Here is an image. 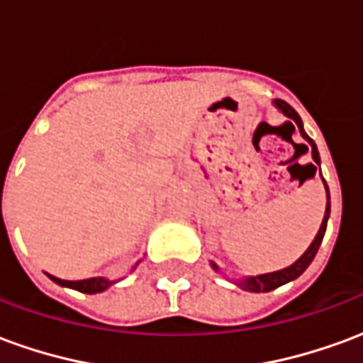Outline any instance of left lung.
<instances>
[{
	"label": "left lung",
	"instance_id": "left-lung-1",
	"mask_svg": "<svg viewBox=\"0 0 363 363\" xmlns=\"http://www.w3.org/2000/svg\"><path fill=\"white\" fill-rule=\"evenodd\" d=\"M274 106L278 108V111L284 114V116H288L291 122H296V126L299 128V134L303 135V140H307V143L311 145V155H313V161H315V165L313 163H309V169L313 171V174L317 173V169L320 171V157H319V151H317V145H315V142H313L309 135L305 134L303 130V122H301V118H299V114H297L291 106H289L286 101H281V99H274ZM289 122V124H291ZM294 126V124H291ZM325 182V181H323ZM325 190H327V210H325V218H323V223H320V229L319 233H317V237L313 239V243L309 245V249L299 257V259L291 264V267L284 268V270H278V272H270V274H260V276H249V278H243L241 281H235L239 288H243L245 291H272V289L280 288V286H284V284H288V281L296 280V278H299L301 274L307 270V267L311 264L313 259H315V255H317V251H319L320 247V241H323V237H325V231H327V221H328V216H330V196H328V186L327 182H325ZM212 268L218 272L220 268L216 267L212 262Z\"/></svg>",
	"mask_w": 363,
	"mask_h": 363
}]
</instances>
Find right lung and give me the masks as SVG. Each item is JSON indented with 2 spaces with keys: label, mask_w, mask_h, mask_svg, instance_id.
Wrapping results in <instances>:
<instances>
[{
  "label": "right lung",
  "mask_w": 363,
  "mask_h": 363,
  "mask_svg": "<svg viewBox=\"0 0 363 363\" xmlns=\"http://www.w3.org/2000/svg\"><path fill=\"white\" fill-rule=\"evenodd\" d=\"M50 276V274H48ZM52 281H56L60 286L64 288H74L77 291H83V294H101L106 288H111L114 281L106 280V278H89V280H77V281H69V280H60L56 276H50Z\"/></svg>",
  "instance_id": "add662e5"
}]
</instances>
